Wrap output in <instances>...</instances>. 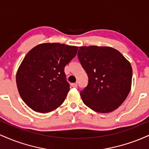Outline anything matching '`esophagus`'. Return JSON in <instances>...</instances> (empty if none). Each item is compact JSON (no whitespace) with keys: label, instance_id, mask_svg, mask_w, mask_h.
Segmentation results:
<instances>
[{"label":"esophagus","instance_id":"esophagus-1","mask_svg":"<svg viewBox=\"0 0 149 149\" xmlns=\"http://www.w3.org/2000/svg\"><path fill=\"white\" fill-rule=\"evenodd\" d=\"M71 86H72L73 88H77V87H78V83H72V84H71Z\"/></svg>","mask_w":149,"mask_h":149}]
</instances>
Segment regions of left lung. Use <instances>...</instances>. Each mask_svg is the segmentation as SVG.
<instances>
[{
	"label": "left lung",
	"instance_id": "1",
	"mask_svg": "<svg viewBox=\"0 0 149 149\" xmlns=\"http://www.w3.org/2000/svg\"><path fill=\"white\" fill-rule=\"evenodd\" d=\"M78 57L88 76V85L80 91L83 103L102 113L118 109L130 91V63L110 47H79Z\"/></svg>",
	"mask_w": 149,
	"mask_h": 149
}]
</instances>
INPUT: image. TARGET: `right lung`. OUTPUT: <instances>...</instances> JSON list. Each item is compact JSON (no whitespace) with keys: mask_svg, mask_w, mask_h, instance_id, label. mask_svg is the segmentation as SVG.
<instances>
[{"mask_svg":"<svg viewBox=\"0 0 149 149\" xmlns=\"http://www.w3.org/2000/svg\"><path fill=\"white\" fill-rule=\"evenodd\" d=\"M78 47L42 43L27 53L17 70V86L26 104L36 112L48 113L64 102L70 90L64 67Z\"/></svg>","mask_w":149,"mask_h":149,"instance_id":"obj_1","label":"right lung"}]
</instances>
